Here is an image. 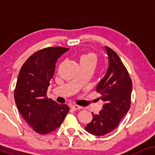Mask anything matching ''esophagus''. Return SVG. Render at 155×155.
<instances>
[{"instance_id":"1","label":"esophagus","mask_w":155,"mask_h":155,"mask_svg":"<svg viewBox=\"0 0 155 155\" xmlns=\"http://www.w3.org/2000/svg\"><path fill=\"white\" fill-rule=\"evenodd\" d=\"M71 109H73V110H78V109H82V107H80V106H78V105H72L71 106Z\"/></svg>"}]
</instances>
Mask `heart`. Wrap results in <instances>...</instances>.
Segmentation results:
<instances>
[{"mask_svg":"<svg viewBox=\"0 0 155 155\" xmlns=\"http://www.w3.org/2000/svg\"><path fill=\"white\" fill-rule=\"evenodd\" d=\"M96 61L97 56L94 53H88V54L82 55L80 59V62H82V61H90V62H93L95 63H96Z\"/></svg>","mask_w":155,"mask_h":155,"instance_id":"obj_1","label":"heart"}]
</instances>
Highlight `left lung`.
Segmentation results:
<instances>
[{
	"label": "left lung",
	"mask_w": 155,
	"mask_h": 155,
	"mask_svg": "<svg viewBox=\"0 0 155 155\" xmlns=\"http://www.w3.org/2000/svg\"><path fill=\"white\" fill-rule=\"evenodd\" d=\"M108 68L105 75L97 85V92L103 101L102 109L85 126L86 131L101 136L111 132L128 113L130 106L132 81L121 60L113 50L105 46Z\"/></svg>",
	"instance_id": "1"
}]
</instances>
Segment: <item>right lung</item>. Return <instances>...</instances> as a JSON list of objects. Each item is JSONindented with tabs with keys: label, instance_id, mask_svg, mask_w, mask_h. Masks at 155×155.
Masks as SVG:
<instances>
[{
	"label": "right lung",
	"instance_id": "1",
	"mask_svg": "<svg viewBox=\"0 0 155 155\" xmlns=\"http://www.w3.org/2000/svg\"><path fill=\"white\" fill-rule=\"evenodd\" d=\"M68 50L61 46L40 50L27 59L18 75L15 101L24 119L39 134L56 130L69 111L66 104L46 97L57 61Z\"/></svg>",
	"mask_w": 155,
	"mask_h": 155
}]
</instances>
